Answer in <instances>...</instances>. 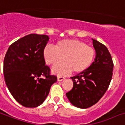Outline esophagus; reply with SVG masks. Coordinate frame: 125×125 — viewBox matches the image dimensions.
<instances>
[{
	"label": "esophagus",
	"mask_w": 125,
	"mask_h": 125,
	"mask_svg": "<svg viewBox=\"0 0 125 125\" xmlns=\"http://www.w3.org/2000/svg\"><path fill=\"white\" fill-rule=\"evenodd\" d=\"M64 79H65V78H64V77H62V76H58L57 78V80L59 82H61V81L64 80Z\"/></svg>",
	"instance_id": "1"
}]
</instances>
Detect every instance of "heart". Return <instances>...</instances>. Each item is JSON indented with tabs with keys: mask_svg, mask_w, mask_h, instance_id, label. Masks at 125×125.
I'll list each match as a JSON object with an SVG mask.
<instances>
[{
	"mask_svg": "<svg viewBox=\"0 0 125 125\" xmlns=\"http://www.w3.org/2000/svg\"><path fill=\"white\" fill-rule=\"evenodd\" d=\"M95 49L84 42L76 39L58 41L55 47L47 45L43 50V57L46 64L54 65L53 73L62 76L72 71L78 73L85 71L90 67L95 57Z\"/></svg>",
	"mask_w": 125,
	"mask_h": 125,
	"instance_id": "b5f03b06",
	"label": "heart"
}]
</instances>
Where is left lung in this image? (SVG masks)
I'll use <instances>...</instances> for the list:
<instances>
[{
  "mask_svg": "<svg viewBox=\"0 0 125 125\" xmlns=\"http://www.w3.org/2000/svg\"><path fill=\"white\" fill-rule=\"evenodd\" d=\"M92 40L96 52L94 61L85 71L71 77L73 88L66 94L72 105L82 109L99 101L109 87L113 75L114 62L108 48Z\"/></svg>",
  "mask_w": 125,
  "mask_h": 125,
  "instance_id": "1",
  "label": "left lung"
}]
</instances>
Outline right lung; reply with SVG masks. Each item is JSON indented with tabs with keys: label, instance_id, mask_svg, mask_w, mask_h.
<instances>
[{
	"label": "right lung",
	"instance_id": "right-lung-1",
	"mask_svg": "<svg viewBox=\"0 0 125 125\" xmlns=\"http://www.w3.org/2000/svg\"><path fill=\"white\" fill-rule=\"evenodd\" d=\"M49 39L37 34L25 36L10 45L4 59L6 85L15 100L27 108L41 105L57 80L43 57Z\"/></svg>",
	"mask_w": 125,
	"mask_h": 125
}]
</instances>
